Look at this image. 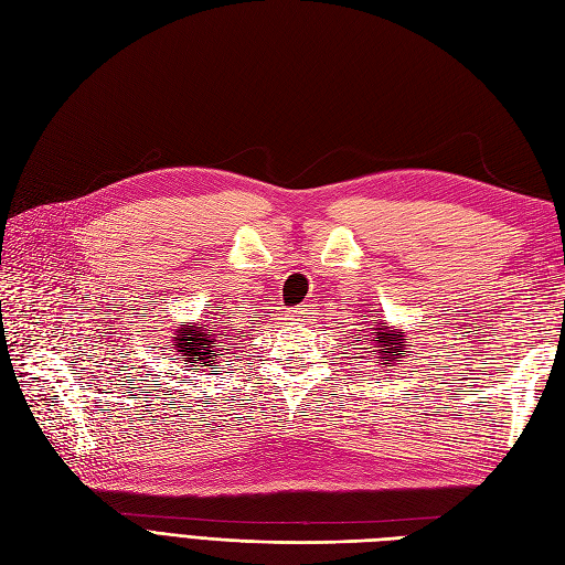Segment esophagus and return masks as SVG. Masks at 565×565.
<instances>
[{"label": "esophagus", "instance_id": "esophagus-1", "mask_svg": "<svg viewBox=\"0 0 565 565\" xmlns=\"http://www.w3.org/2000/svg\"><path fill=\"white\" fill-rule=\"evenodd\" d=\"M313 318V311L311 309H306V306H299V309H295V311H289L287 313V320H292V322H309Z\"/></svg>", "mask_w": 565, "mask_h": 565}]
</instances>
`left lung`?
<instances>
[{
    "label": "left lung",
    "mask_w": 565,
    "mask_h": 565,
    "mask_svg": "<svg viewBox=\"0 0 565 565\" xmlns=\"http://www.w3.org/2000/svg\"><path fill=\"white\" fill-rule=\"evenodd\" d=\"M358 341H361V339H358ZM367 341L372 344V349L380 351V355H401V351L405 349V341L401 339V334H391L386 330V322H380L377 332H372V339H367Z\"/></svg>",
    "instance_id": "8db88e82"
}]
</instances>
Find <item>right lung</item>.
Wrapping results in <instances>:
<instances>
[{
  "mask_svg": "<svg viewBox=\"0 0 565 565\" xmlns=\"http://www.w3.org/2000/svg\"><path fill=\"white\" fill-rule=\"evenodd\" d=\"M216 330H207V324L204 328H193V324H188V328H181L179 334L174 337V349L181 351V355H191L188 358V363H198L193 365L195 370L198 367H207V365H214L212 358L214 355H224V353H212L216 351L212 344H214V334ZM221 341V339H218ZM214 370V367H212Z\"/></svg>",
  "mask_w": 565,
  "mask_h": 565,
  "instance_id": "add662e5",
  "label": "right lung"
}]
</instances>
